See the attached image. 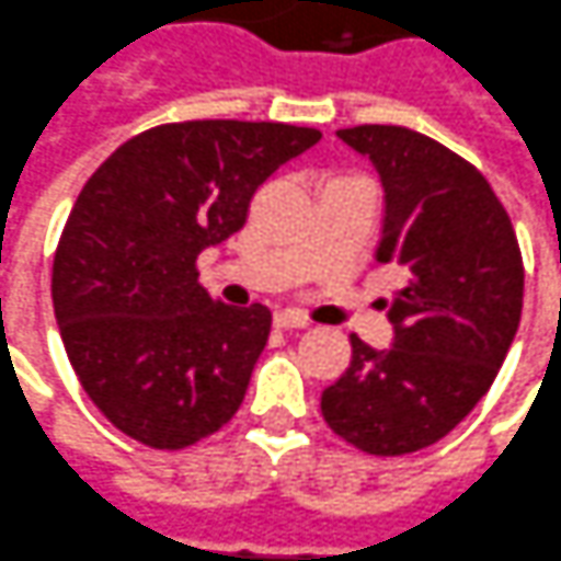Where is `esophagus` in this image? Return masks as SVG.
Returning <instances> with one entry per match:
<instances>
[{
    "label": "esophagus",
    "instance_id": "esophagus-1",
    "mask_svg": "<svg viewBox=\"0 0 561 561\" xmlns=\"http://www.w3.org/2000/svg\"><path fill=\"white\" fill-rule=\"evenodd\" d=\"M274 324L277 327H308L311 321H308L302 311H296V308H284V311H277V314H274Z\"/></svg>",
    "mask_w": 561,
    "mask_h": 561
}]
</instances>
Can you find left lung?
<instances>
[{
  "label": "left lung",
  "mask_w": 561,
  "mask_h": 561,
  "mask_svg": "<svg viewBox=\"0 0 561 561\" xmlns=\"http://www.w3.org/2000/svg\"><path fill=\"white\" fill-rule=\"evenodd\" d=\"M336 135L377 167V262L408 284L389 302L392 348L374 352L352 333V360L321 413L364 454L401 457L445 438L491 389L522 318V250L497 194L460 153L404 126Z\"/></svg>",
  "instance_id": "8db88e82"
}]
</instances>
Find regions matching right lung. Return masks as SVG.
<instances>
[{
	"mask_svg": "<svg viewBox=\"0 0 561 561\" xmlns=\"http://www.w3.org/2000/svg\"><path fill=\"white\" fill-rule=\"evenodd\" d=\"M318 141L287 123H167L119 145L79 191L51 302L79 386L123 435L182 450L237 413L272 311L213 299L197 255L240 231L255 187Z\"/></svg>",
	"mask_w": 561,
	"mask_h": 561,
	"instance_id": "add662e5",
	"label": "right lung"
}]
</instances>
